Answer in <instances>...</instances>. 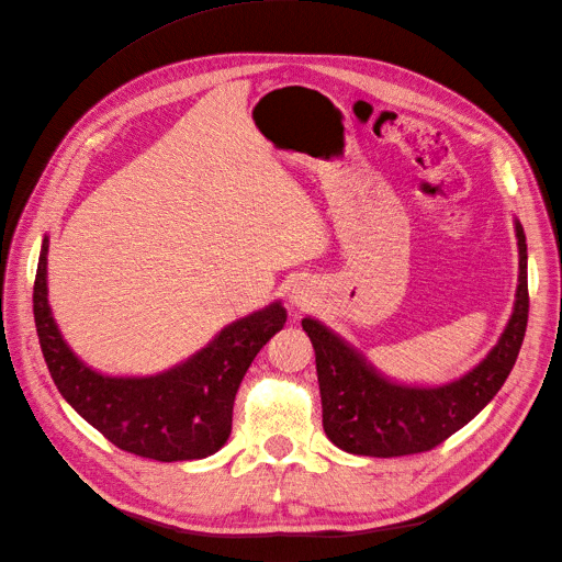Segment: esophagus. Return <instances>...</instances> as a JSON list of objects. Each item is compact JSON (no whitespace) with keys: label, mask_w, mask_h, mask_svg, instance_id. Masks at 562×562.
Instances as JSON below:
<instances>
[{"label":"esophagus","mask_w":562,"mask_h":562,"mask_svg":"<svg viewBox=\"0 0 562 562\" xmlns=\"http://www.w3.org/2000/svg\"><path fill=\"white\" fill-rule=\"evenodd\" d=\"M288 300H291V304L297 310H310L314 302V288L310 283L297 281V283H293L291 293H288Z\"/></svg>","instance_id":"1"}]
</instances>
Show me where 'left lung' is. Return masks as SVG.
I'll use <instances>...</instances> for the list:
<instances>
[{"mask_svg":"<svg viewBox=\"0 0 562 562\" xmlns=\"http://www.w3.org/2000/svg\"><path fill=\"white\" fill-rule=\"evenodd\" d=\"M518 285L514 312L497 345L462 378L446 384L396 382L321 321L302 318L316 353L323 431L351 454L401 457L427 452L469 424L497 396L514 370L527 328V244L518 220Z\"/></svg>","mask_w":562,"mask_h":562,"instance_id":"obj_1","label":"left lung"}]
</instances>
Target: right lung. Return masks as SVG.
Instances as JSON below:
<instances>
[{"instance_id":"1","label":"right lung","mask_w":562,"mask_h":562,"mask_svg":"<svg viewBox=\"0 0 562 562\" xmlns=\"http://www.w3.org/2000/svg\"><path fill=\"white\" fill-rule=\"evenodd\" d=\"M46 255L44 236L32 302L44 361L60 396L110 443L138 457L184 462L223 448L236 391L258 351L283 328V304L277 300L229 323L190 359L157 375H103L83 363L58 330L48 304Z\"/></svg>"}]
</instances>
